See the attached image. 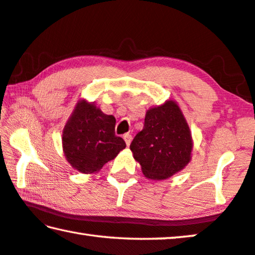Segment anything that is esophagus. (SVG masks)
<instances>
[{
  "label": "esophagus",
  "instance_id": "1",
  "mask_svg": "<svg viewBox=\"0 0 255 255\" xmlns=\"http://www.w3.org/2000/svg\"><path fill=\"white\" fill-rule=\"evenodd\" d=\"M124 139H125V142H126L127 146H129V145H130V143H131L132 137H131L130 134H125V135H124Z\"/></svg>",
  "mask_w": 255,
  "mask_h": 255
}]
</instances>
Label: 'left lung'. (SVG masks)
I'll use <instances>...</instances> for the list:
<instances>
[{
	"instance_id": "8db88e82",
	"label": "left lung",
	"mask_w": 255,
	"mask_h": 255,
	"mask_svg": "<svg viewBox=\"0 0 255 255\" xmlns=\"http://www.w3.org/2000/svg\"><path fill=\"white\" fill-rule=\"evenodd\" d=\"M130 149L146 178L167 179L183 170L191 161L193 140L178 104L167 101L147 110Z\"/></svg>"
}]
</instances>
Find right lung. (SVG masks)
<instances>
[{"label":"right lung","mask_w":255,"mask_h":255,"mask_svg":"<svg viewBox=\"0 0 255 255\" xmlns=\"http://www.w3.org/2000/svg\"><path fill=\"white\" fill-rule=\"evenodd\" d=\"M116 118L101 111L94 103L82 100L63 128L62 147L72 168L83 173L99 171L126 147L116 136Z\"/></svg>","instance_id":"1"}]
</instances>
